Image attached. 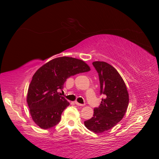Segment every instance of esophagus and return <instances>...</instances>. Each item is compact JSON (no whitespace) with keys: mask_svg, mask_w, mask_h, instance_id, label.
<instances>
[{"mask_svg":"<svg viewBox=\"0 0 159 159\" xmlns=\"http://www.w3.org/2000/svg\"><path fill=\"white\" fill-rule=\"evenodd\" d=\"M75 104L76 105H78V106H80V107H84V105H82V104L78 103V102H75Z\"/></svg>","mask_w":159,"mask_h":159,"instance_id":"1","label":"esophagus"}]
</instances>
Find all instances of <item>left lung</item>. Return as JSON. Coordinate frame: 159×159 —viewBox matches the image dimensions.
Listing matches in <instances>:
<instances>
[{
	"mask_svg": "<svg viewBox=\"0 0 159 159\" xmlns=\"http://www.w3.org/2000/svg\"><path fill=\"white\" fill-rule=\"evenodd\" d=\"M93 65L98 73L102 99L99 107L94 109L93 116L84 125L94 133H103L112 129L123 118L129 105V97L123 78L114 66L104 61Z\"/></svg>",
	"mask_w": 159,
	"mask_h": 159,
	"instance_id": "obj_1",
	"label": "left lung"
}]
</instances>
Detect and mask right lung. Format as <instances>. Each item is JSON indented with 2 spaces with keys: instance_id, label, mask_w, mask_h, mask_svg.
<instances>
[{
  "instance_id": "1",
  "label": "right lung",
  "mask_w": 159,
  "mask_h": 159,
  "mask_svg": "<svg viewBox=\"0 0 159 159\" xmlns=\"http://www.w3.org/2000/svg\"><path fill=\"white\" fill-rule=\"evenodd\" d=\"M90 70L84 61L69 57L54 58L37 69L29 85L27 102L30 116L38 126L48 129L59 123L69 102L58 90L63 88L69 77Z\"/></svg>"
}]
</instances>
